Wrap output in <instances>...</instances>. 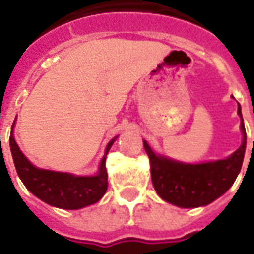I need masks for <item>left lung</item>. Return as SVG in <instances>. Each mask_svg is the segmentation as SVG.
<instances>
[{
  "label": "left lung",
  "instance_id": "8db88e82",
  "mask_svg": "<svg viewBox=\"0 0 254 254\" xmlns=\"http://www.w3.org/2000/svg\"><path fill=\"white\" fill-rule=\"evenodd\" d=\"M237 113L241 119L243 144L224 160L202 164L174 161L157 156L144 141L145 152L150 161L153 187L162 200L180 208H198L217 200L233 185L243 166L247 148V131L240 104Z\"/></svg>",
  "mask_w": 254,
  "mask_h": 254
}]
</instances>
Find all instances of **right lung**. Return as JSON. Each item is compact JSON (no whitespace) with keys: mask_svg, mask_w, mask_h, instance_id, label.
I'll use <instances>...</instances> for the list:
<instances>
[{"mask_svg":"<svg viewBox=\"0 0 254 254\" xmlns=\"http://www.w3.org/2000/svg\"><path fill=\"white\" fill-rule=\"evenodd\" d=\"M15 123V121H14ZM11 127L10 144L11 156L18 177L24 185L46 204L60 209H81L88 205L96 204L101 200L108 189V173H106V154L117 137H114L106 146L105 154L100 164V169L96 176H74L70 173L40 169L25 157L15 142Z\"/></svg>","mask_w":254,"mask_h":254,"instance_id":"obj_1","label":"right lung"}]
</instances>
